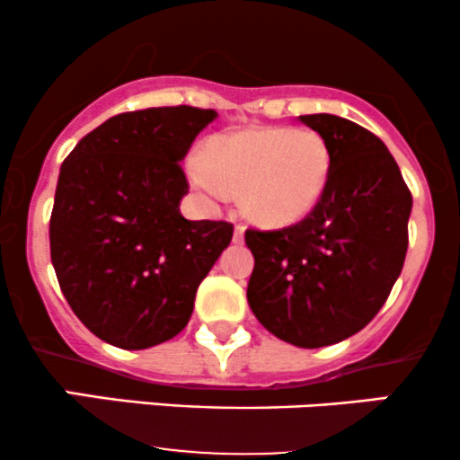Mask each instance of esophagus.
Wrapping results in <instances>:
<instances>
[{"instance_id":"esophagus-1","label":"esophagus","mask_w":460,"mask_h":460,"mask_svg":"<svg viewBox=\"0 0 460 460\" xmlns=\"http://www.w3.org/2000/svg\"><path fill=\"white\" fill-rule=\"evenodd\" d=\"M244 231H246L244 225H235V231H234L235 244H242V242H244Z\"/></svg>"}]
</instances>
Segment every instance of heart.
<instances>
[{"label": "heart", "instance_id": "b5f03b06", "mask_svg": "<svg viewBox=\"0 0 460 460\" xmlns=\"http://www.w3.org/2000/svg\"><path fill=\"white\" fill-rule=\"evenodd\" d=\"M331 151L311 129L261 128L218 136L188 160L192 186L214 203L240 190L246 216L281 226L305 218L324 194Z\"/></svg>", "mask_w": 460, "mask_h": 460}]
</instances>
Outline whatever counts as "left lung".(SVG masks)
<instances>
[{"instance_id": "obj_1", "label": "left lung", "mask_w": 460, "mask_h": 460, "mask_svg": "<svg viewBox=\"0 0 460 460\" xmlns=\"http://www.w3.org/2000/svg\"><path fill=\"white\" fill-rule=\"evenodd\" d=\"M324 138V194L296 225L246 229L255 257L246 298L279 340L322 348L372 322L392 292L409 246V188L381 138L332 114L300 116Z\"/></svg>"}]
</instances>
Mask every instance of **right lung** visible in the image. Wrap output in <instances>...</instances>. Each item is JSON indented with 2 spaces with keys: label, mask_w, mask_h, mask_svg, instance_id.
<instances>
[{
  "label": "right lung",
  "mask_w": 460,
  "mask_h": 460,
  "mask_svg": "<svg viewBox=\"0 0 460 460\" xmlns=\"http://www.w3.org/2000/svg\"><path fill=\"white\" fill-rule=\"evenodd\" d=\"M214 110L116 114L62 162L49 220L66 303L99 340L142 350L186 329L200 281L234 237L225 220H186L181 162Z\"/></svg>",
  "instance_id": "add662e5"
}]
</instances>
